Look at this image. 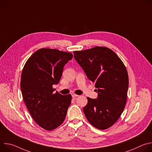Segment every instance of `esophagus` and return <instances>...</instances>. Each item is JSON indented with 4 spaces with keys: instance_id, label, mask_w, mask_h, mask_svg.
<instances>
[{
    "instance_id": "esophagus-1",
    "label": "esophagus",
    "mask_w": 152,
    "mask_h": 152,
    "mask_svg": "<svg viewBox=\"0 0 152 152\" xmlns=\"http://www.w3.org/2000/svg\"><path fill=\"white\" fill-rule=\"evenodd\" d=\"M72 97H73V98L77 97H78V96H79V95H77V94H75V93H72Z\"/></svg>"
}]
</instances>
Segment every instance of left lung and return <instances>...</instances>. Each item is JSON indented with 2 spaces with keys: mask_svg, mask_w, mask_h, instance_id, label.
I'll return each mask as SVG.
<instances>
[{
  "mask_svg": "<svg viewBox=\"0 0 152 152\" xmlns=\"http://www.w3.org/2000/svg\"><path fill=\"white\" fill-rule=\"evenodd\" d=\"M74 58L97 88V99L87 97L83 111L98 129L112 126L123 113L127 100L129 77L120 58L110 49L94 47L74 51Z\"/></svg>",
  "mask_w": 152,
  "mask_h": 152,
  "instance_id": "1",
  "label": "left lung"
}]
</instances>
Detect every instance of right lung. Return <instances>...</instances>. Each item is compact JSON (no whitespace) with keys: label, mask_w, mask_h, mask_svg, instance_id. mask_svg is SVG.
<instances>
[{"label":"right lung","mask_w":152,"mask_h":152,"mask_svg":"<svg viewBox=\"0 0 152 152\" xmlns=\"http://www.w3.org/2000/svg\"><path fill=\"white\" fill-rule=\"evenodd\" d=\"M71 53L42 48L26 61L21 76L23 100L34 121L42 128L52 131L60 126L71 103V94L53 93V85L59 83Z\"/></svg>","instance_id":"add662e5"}]
</instances>
